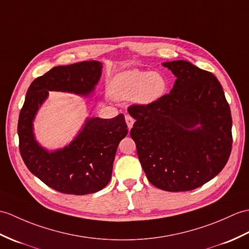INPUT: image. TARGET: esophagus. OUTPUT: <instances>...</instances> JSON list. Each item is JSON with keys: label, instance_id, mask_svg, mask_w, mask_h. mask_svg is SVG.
Here are the masks:
<instances>
[{"label": "esophagus", "instance_id": "34e87169", "mask_svg": "<svg viewBox=\"0 0 249 249\" xmlns=\"http://www.w3.org/2000/svg\"><path fill=\"white\" fill-rule=\"evenodd\" d=\"M125 121H126V124L127 126H128V128L130 129L132 126H134V123H135V120L132 119L130 115H125Z\"/></svg>", "mask_w": 249, "mask_h": 249}]
</instances>
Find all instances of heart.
Instances as JSON below:
<instances>
[{"label": "heart", "instance_id": "1", "mask_svg": "<svg viewBox=\"0 0 249 249\" xmlns=\"http://www.w3.org/2000/svg\"><path fill=\"white\" fill-rule=\"evenodd\" d=\"M169 82L163 73L129 69L115 75L109 94L117 101H134L148 105L159 101L167 91Z\"/></svg>", "mask_w": 249, "mask_h": 249}]
</instances>
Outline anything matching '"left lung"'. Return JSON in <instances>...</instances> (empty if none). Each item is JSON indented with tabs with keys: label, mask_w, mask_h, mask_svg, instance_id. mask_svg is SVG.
<instances>
[{
	"label": "left lung",
	"mask_w": 249,
	"mask_h": 249,
	"mask_svg": "<svg viewBox=\"0 0 249 249\" xmlns=\"http://www.w3.org/2000/svg\"><path fill=\"white\" fill-rule=\"evenodd\" d=\"M176 76L169 94L134 105L130 130L143 171L155 187L190 191L214 178L231 152L232 120L217 78L186 60L163 62Z\"/></svg>",
	"instance_id": "1"
}]
</instances>
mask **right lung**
<instances>
[{
	"mask_svg": "<svg viewBox=\"0 0 249 249\" xmlns=\"http://www.w3.org/2000/svg\"><path fill=\"white\" fill-rule=\"evenodd\" d=\"M102 62L96 60L55 67L35 79L27 90L18 122L20 153L27 169L58 192L85 195L107 186L118 145L128 132L124 115L87 118L76 137L54 151L36 140L35 118L50 91L91 95L102 76Z\"/></svg>",
	"mask_w": 249,
	"mask_h": 249,
	"instance_id": "add662e5",
	"label": "right lung"
}]
</instances>
